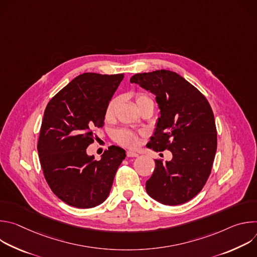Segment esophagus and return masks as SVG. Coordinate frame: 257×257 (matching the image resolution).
<instances>
[{"mask_svg":"<svg viewBox=\"0 0 257 257\" xmlns=\"http://www.w3.org/2000/svg\"><path fill=\"white\" fill-rule=\"evenodd\" d=\"M126 156H127L128 158H136V157H138V154H136V153H134V152H127V153H126Z\"/></svg>","mask_w":257,"mask_h":257,"instance_id":"34e87169","label":"esophagus"}]
</instances>
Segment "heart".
<instances>
[{"label": "heart", "instance_id": "obj_1", "mask_svg": "<svg viewBox=\"0 0 257 257\" xmlns=\"http://www.w3.org/2000/svg\"><path fill=\"white\" fill-rule=\"evenodd\" d=\"M148 100H152L151 97L142 92H138L135 95V102H136L137 106H140L143 102L148 101ZM118 101H119L118 98L114 97L107 102L105 109H104V119L106 121H109L113 119ZM114 139L117 143L124 145V146H126V148L133 149V148H136L138 142H139V134H137L133 131L127 130V129H119L114 132Z\"/></svg>", "mask_w": 257, "mask_h": 257}]
</instances>
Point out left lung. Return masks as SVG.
<instances>
[{
  "label": "left lung",
  "mask_w": 257,
  "mask_h": 257,
  "mask_svg": "<svg viewBox=\"0 0 257 257\" xmlns=\"http://www.w3.org/2000/svg\"><path fill=\"white\" fill-rule=\"evenodd\" d=\"M156 94L161 117L149 142L155 152L166 150L172 160L157 159L146 192L166 205L185 203L196 196L210 175L216 152V128L206 97L177 73L157 70L130 78Z\"/></svg>",
  "instance_id": "left-lung-1"
}]
</instances>
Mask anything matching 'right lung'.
Listing matches in <instances>:
<instances>
[{
	"label": "right lung",
	"instance_id": "obj_1",
	"mask_svg": "<svg viewBox=\"0 0 257 257\" xmlns=\"http://www.w3.org/2000/svg\"><path fill=\"white\" fill-rule=\"evenodd\" d=\"M124 74L83 73L61 89L48 103L41 127L38 152L45 179L65 203L90 208L102 203L111 191L116 172L126 157L112 145L95 161L86 149L94 131L104 125V109Z\"/></svg>",
	"mask_w": 257,
	"mask_h": 257
}]
</instances>
